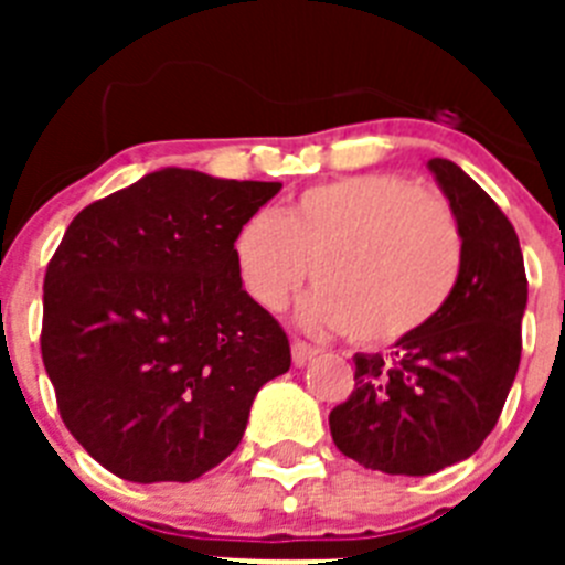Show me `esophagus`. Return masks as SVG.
Segmentation results:
<instances>
[{
	"label": "esophagus",
	"instance_id": "1",
	"mask_svg": "<svg viewBox=\"0 0 565 565\" xmlns=\"http://www.w3.org/2000/svg\"><path fill=\"white\" fill-rule=\"evenodd\" d=\"M313 356H317V348H313V344L302 342V339H294V342H291L294 364H306V362H311Z\"/></svg>",
	"mask_w": 565,
	"mask_h": 565
}]
</instances>
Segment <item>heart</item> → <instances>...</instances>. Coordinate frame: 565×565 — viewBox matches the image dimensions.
<instances>
[{
  "instance_id": "obj_1",
  "label": "heart",
  "mask_w": 565,
  "mask_h": 565,
  "mask_svg": "<svg viewBox=\"0 0 565 565\" xmlns=\"http://www.w3.org/2000/svg\"><path fill=\"white\" fill-rule=\"evenodd\" d=\"M463 239L441 194L396 174L317 183L234 237V263L257 306L279 311L313 268L302 319L359 344H393L436 319L458 282Z\"/></svg>"
}]
</instances>
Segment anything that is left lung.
<instances>
[{"mask_svg": "<svg viewBox=\"0 0 565 565\" xmlns=\"http://www.w3.org/2000/svg\"><path fill=\"white\" fill-rule=\"evenodd\" d=\"M427 167L461 228L458 282L436 319L387 356H353L356 384L328 416L339 452L387 476H430L472 456L521 364L526 268L515 228L461 167Z\"/></svg>", "mask_w": 565, "mask_h": 565, "instance_id": "8db88e82", "label": "left lung"}]
</instances>
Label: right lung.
I'll use <instances>...</instances> for the list:
<instances>
[{
    "instance_id": "1",
    "label": "right lung",
    "mask_w": 565,
    "mask_h": 565,
    "mask_svg": "<svg viewBox=\"0 0 565 565\" xmlns=\"http://www.w3.org/2000/svg\"><path fill=\"white\" fill-rule=\"evenodd\" d=\"M279 189L167 167L64 232L44 274V371L67 430L113 476L201 478L291 367L286 331L234 263L239 226Z\"/></svg>"
}]
</instances>
